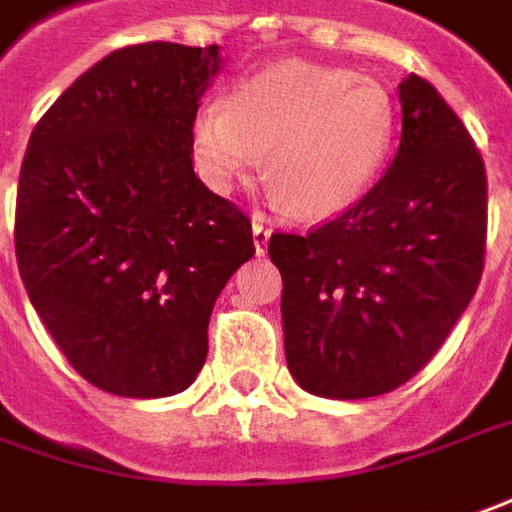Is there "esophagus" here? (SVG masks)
Listing matches in <instances>:
<instances>
[{
	"label": "esophagus",
	"instance_id": "34e87169",
	"mask_svg": "<svg viewBox=\"0 0 512 512\" xmlns=\"http://www.w3.org/2000/svg\"><path fill=\"white\" fill-rule=\"evenodd\" d=\"M271 229L260 221V218H252V241H255L257 255H266V246H269Z\"/></svg>",
	"mask_w": 512,
	"mask_h": 512
}]
</instances>
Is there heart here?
I'll use <instances>...</instances> for the list:
<instances>
[{
	"label": "heart",
	"instance_id": "b5f03b06",
	"mask_svg": "<svg viewBox=\"0 0 512 512\" xmlns=\"http://www.w3.org/2000/svg\"><path fill=\"white\" fill-rule=\"evenodd\" d=\"M395 142V103L373 78L311 61H280L235 83L190 125L198 176L227 196L266 151L271 201L308 221L342 215L367 196Z\"/></svg>",
	"mask_w": 512,
	"mask_h": 512
}]
</instances>
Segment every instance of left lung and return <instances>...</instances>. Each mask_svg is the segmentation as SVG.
<instances>
[{"label": "left lung", "instance_id": "1", "mask_svg": "<svg viewBox=\"0 0 512 512\" xmlns=\"http://www.w3.org/2000/svg\"><path fill=\"white\" fill-rule=\"evenodd\" d=\"M398 95L401 145L373 190L308 235L269 241L285 361L319 398H375L420 373L485 266L488 176L474 139L420 75Z\"/></svg>", "mask_w": 512, "mask_h": 512}]
</instances>
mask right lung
Instances as JSON below:
<instances>
[{
	"instance_id": "obj_1",
	"label": "right lung",
	"mask_w": 512,
	"mask_h": 512,
	"mask_svg": "<svg viewBox=\"0 0 512 512\" xmlns=\"http://www.w3.org/2000/svg\"><path fill=\"white\" fill-rule=\"evenodd\" d=\"M218 69L215 44L114 50L27 142L19 274L66 361L111 395L190 387L212 305L255 255L249 218L193 173L190 125Z\"/></svg>"
}]
</instances>
